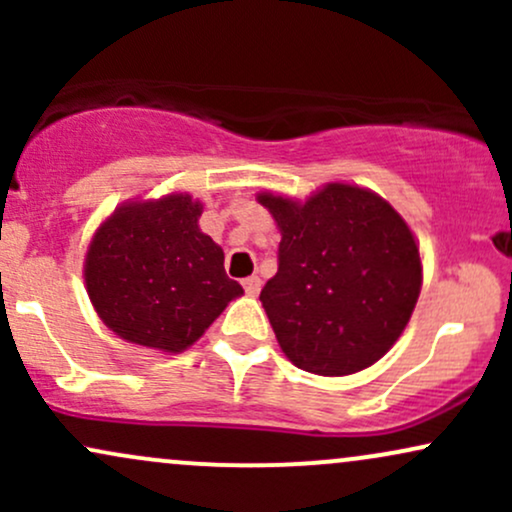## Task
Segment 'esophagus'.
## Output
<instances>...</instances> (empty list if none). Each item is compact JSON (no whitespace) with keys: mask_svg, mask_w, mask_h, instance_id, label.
<instances>
[{"mask_svg":"<svg viewBox=\"0 0 512 512\" xmlns=\"http://www.w3.org/2000/svg\"><path fill=\"white\" fill-rule=\"evenodd\" d=\"M260 286H262V281H260V276H248V279H243V289H245V293H250V296H257V293H260Z\"/></svg>","mask_w":512,"mask_h":512,"instance_id":"34e87169","label":"esophagus"}]
</instances>
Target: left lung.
<instances>
[{"label": "left lung", "instance_id": "left-lung-1", "mask_svg": "<svg viewBox=\"0 0 512 512\" xmlns=\"http://www.w3.org/2000/svg\"><path fill=\"white\" fill-rule=\"evenodd\" d=\"M281 231L279 269L260 301L293 366L351 375L373 366L407 327L421 257L383 197L330 182L305 204L262 192Z\"/></svg>", "mask_w": 512, "mask_h": 512}]
</instances>
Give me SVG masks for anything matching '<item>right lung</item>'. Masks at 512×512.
<instances>
[{
	"mask_svg": "<svg viewBox=\"0 0 512 512\" xmlns=\"http://www.w3.org/2000/svg\"><path fill=\"white\" fill-rule=\"evenodd\" d=\"M190 195L125 204L96 231L86 255V291L117 337L149 349H187L240 296L223 250L199 231Z\"/></svg>",
	"mask_w": 512,
	"mask_h": 512,
	"instance_id": "1",
	"label": "right lung"
}]
</instances>
